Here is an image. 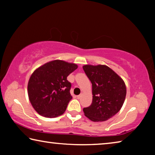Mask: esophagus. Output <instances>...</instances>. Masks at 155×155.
Segmentation results:
<instances>
[{"instance_id":"34e87169","label":"esophagus","mask_w":155,"mask_h":155,"mask_svg":"<svg viewBox=\"0 0 155 155\" xmlns=\"http://www.w3.org/2000/svg\"><path fill=\"white\" fill-rule=\"evenodd\" d=\"M81 97H82V94H80V95H78V96H77V98L78 99H80Z\"/></svg>"}]
</instances>
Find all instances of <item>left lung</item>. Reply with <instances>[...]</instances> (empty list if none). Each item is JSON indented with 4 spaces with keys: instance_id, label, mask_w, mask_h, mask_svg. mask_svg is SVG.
<instances>
[{
    "instance_id": "left-lung-1",
    "label": "left lung",
    "mask_w": 155,
    "mask_h": 155,
    "mask_svg": "<svg viewBox=\"0 0 155 155\" xmlns=\"http://www.w3.org/2000/svg\"><path fill=\"white\" fill-rule=\"evenodd\" d=\"M83 70L92 84V103L83 108L93 122L106 121L118 112L127 94L125 83L114 70L104 65H85Z\"/></svg>"
}]
</instances>
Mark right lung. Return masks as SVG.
Masks as SVG:
<instances>
[{"label": "right lung", "instance_id": "add662e5", "mask_svg": "<svg viewBox=\"0 0 155 155\" xmlns=\"http://www.w3.org/2000/svg\"><path fill=\"white\" fill-rule=\"evenodd\" d=\"M78 65L62 60H54L33 72L28 83V98L34 109L45 117L62 115L72 97L68 76Z\"/></svg>", "mask_w": 155, "mask_h": 155}]
</instances>
